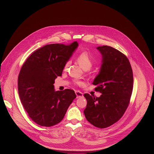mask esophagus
Listing matches in <instances>:
<instances>
[{"label":"esophagus","mask_w":154,"mask_h":154,"mask_svg":"<svg viewBox=\"0 0 154 154\" xmlns=\"http://www.w3.org/2000/svg\"><path fill=\"white\" fill-rule=\"evenodd\" d=\"M75 94L77 96V98H80L83 97V93L79 91H75Z\"/></svg>","instance_id":"1"}]
</instances>
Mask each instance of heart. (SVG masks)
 <instances>
[{
	"label": "heart",
	"instance_id": "1",
	"mask_svg": "<svg viewBox=\"0 0 154 154\" xmlns=\"http://www.w3.org/2000/svg\"><path fill=\"white\" fill-rule=\"evenodd\" d=\"M77 61L80 66L85 71L90 69L93 66V60L90 54L86 52H82L77 57ZM71 64V61H68L64 66V70L66 71ZM75 84L79 86H81L83 84V82L80 80L75 81Z\"/></svg>",
	"mask_w": 154,
	"mask_h": 154
}]
</instances>
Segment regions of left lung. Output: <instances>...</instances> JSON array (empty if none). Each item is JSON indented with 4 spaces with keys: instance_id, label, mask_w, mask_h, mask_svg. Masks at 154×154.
<instances>
[{
    "instance_id": "8db88e82",
    "label": "left lung",
    "mask_w": 154,
    "mask_h": 154,
    "mask_svg": "<svg viewBox=\"0 0 154 154\" xmlns=\"http://www.w3.org/2000/svg\"><path fill=\"white\" fill-rule=\"evenodd\" d=\"M102 55V64L93 84L102 93L99 97L84 94L87 100L83 112L87 121L103 128L118 121L128 106L133 90V72L127 57L107 46L96 48Z\"/></svg>"
}]
</instances>
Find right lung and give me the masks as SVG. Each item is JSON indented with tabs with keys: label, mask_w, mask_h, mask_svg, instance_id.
<instances>
[{
	"label": "right lung",
	"mask_w": 154,
	"mask_h": 154,
	"mask_svg": "<svg viewBox=\"0 0 154 154\" xmlns=\"http://www.w3.org/2000/svg\"><path fill=\"white\" fill-rule=\"evenodd\" d=\"M78 46L77 41L68 46L46 45L33 52L20 69L17 85L21 103L39 125L51 127L61 121L76 97L72 90L55 91L54 83Z\"/></svg>",
	"instance_id": "right-lung-1"
}]
</instances>
